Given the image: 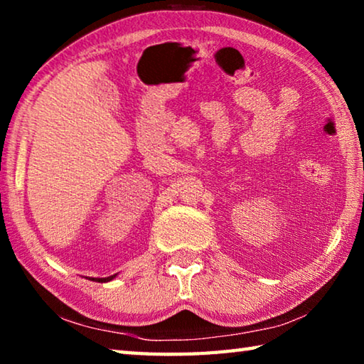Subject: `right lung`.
Returning a JSON list of instances; mask_svg holds the SVG:
<instances>
[{"label": "right lung", "mask_w": 364, "mask_h": 364, "mask_svg": "<svg viewBox=\"0 0 364 364\" xmlns=\"http://www.w3.org/2000/svg\"><path fill=\"white\" fill-rule=\"evenodd\" d=\"M117 274H112V276H109V278H91L93 281H96V282H107V281H112L114 278H115Z\"/></svg>", "instance_id": "obj_1"}]
</instances>
